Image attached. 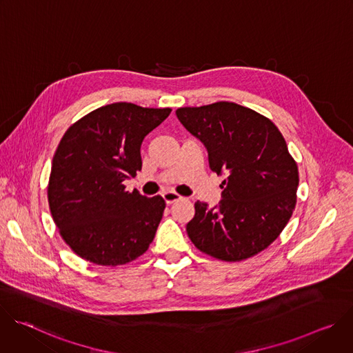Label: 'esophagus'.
I'll list each match as a JSON object with an SVG mask.
<instances>
[{
    "label": "esophagus",
    "mask_w": 353,
    "mask_h": 353,
    "mask_svg": "<svg viewBox=\"0 0 353 353\" xmlns=\"http://www.w3.org/2000/svg\"><path fill=\"white\" fill-rule=\"evenodd\" d=\"M162 196H163L165 203H166L168 205H170V204L176 203V201H180V199H181V195H179L177 192H173V191H166V192L162 194Z\"/></svg>",
    "instance_id": "obj_1"
}]
</instances>
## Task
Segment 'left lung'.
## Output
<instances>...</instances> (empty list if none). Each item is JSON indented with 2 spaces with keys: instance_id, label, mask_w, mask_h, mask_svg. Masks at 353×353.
Here are the masks:
<instances>
[{
  "instance_id": "obj_1",
  "label": "left lung",
  "mask_w": 353,
  "mask_h": 353,
  "mask_svg": "<svg viewBox=\"0 0 353 353\" xmlns=\"http://www.w3.org/2000/svg\"><path fill=\"white\" fill-rule=\"evenodd\" d=\"M204 143L212 172L225 176L222 199L195 203L187 233L203 253L223 261L259 254L283 230L296 205L297 165L267 117L232 102L176 110Z\"/></svg>"
}]
</instances>
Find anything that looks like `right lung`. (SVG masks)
<instances>
[{"label":"right lung","instance_id":"add662e5","mask_svg":"<svg viewBox=\"0 0 353 353\" xmlns=\"http://www.w3.org/2000/svg\"><path fill=\"white\" fill-rule=\"evenodd\" d=\"M172 109L119 102L99 108L61 138L47 195L64 241L97 265H123L148 250L165 211L161 195L125 191L124 180L142 168L143 138Z\"/></svg>","mask_w":353,"mask_h":353}]
</instances>
